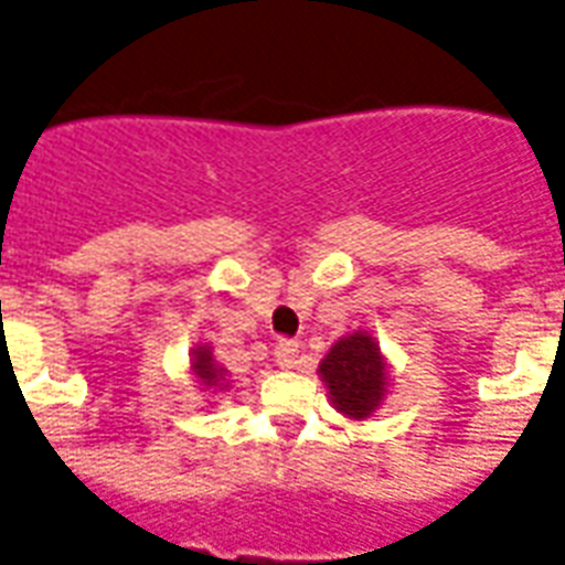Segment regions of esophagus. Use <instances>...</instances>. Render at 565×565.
Returning <instances> with one entry per match:
<instances>
[{"mask_svg":"<svg viewBox=\"0 0 565 565\" xmlns=\"http://www.w3.org/2000/svg\"><path fill=\"white\" fill-rule=\"evenodd\" d=\"M274 360H277L279 369H297V365H300V344L282 339V342H277V348H274Z\"/></svg>","mask_w":565,"mask_h":565,"instance_id":"1","label":"esophagus"}]
</instances>
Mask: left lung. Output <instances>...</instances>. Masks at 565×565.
Listing matches in <instances>:
<instances>
[{"instance_id": "1", "label": "left lung", "mask_w": 565, "mask_h": 565, "mask_svg": "<svg viewBox=\"0 0 565 565\" xmlns=\"http://www.w3.org/2000/svg\"><path fill=\"white\" fill-rule=\"evenodd\" d=\"M318 377L344 418L365 422L386 404L392 365L369 330H353L332 342L330 353L318 365Z\"/></svg>"}]
</instances>
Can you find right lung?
I'll return each mask as SVG.
<instances>
[{
	"label": "right lung",
	"instance_id": "1",
	"mask_svg": "<svg viewBox=\"0 0 565 565\" xmlns=\"http://www.w3.org/2000/svg\"><path fill=\"white\" fill-rule=\"evenodd\" d=\"M191 374H194V383L203 392H209V395H223V392H230V374H226V369H223L221 362L214 360V351L212 344H194L191 348ZM212 404V401H209Z\"/></svg>",
	"mask_w": 565,
	"mask_h": 565
}]
</instances>
